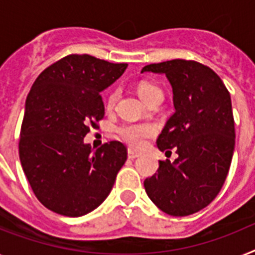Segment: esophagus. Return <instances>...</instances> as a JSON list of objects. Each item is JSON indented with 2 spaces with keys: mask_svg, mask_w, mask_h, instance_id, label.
<instances>
[{
  "mask_svg": "<svg viewBox=\"0 0 255 255\" xmlns=\"http://www.w3.org/2000/svg\"><path fill=\"white\" fill-rule=\"evenodd\" d=\"M140 155H141V154L137 153V151L132 150V149H128V158H129V159H134V158H138Z\"/></svg>",
  "mask_w": 255,
  "mask_h": 255,
  "instance_id": "esophagus-1",
  "label": "esophagus"
}]
</instances>
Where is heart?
Here are the masks:
<instances>
[{"label":"heart","instance_id":"1","mask_svg":"<svg viewBox=\"0 0 255 255\" xmlns=\"http://www.w3.org/2000/svg\"><path fill=\"white\" fill-rule=\"evenodd\" d=\"M138 96H140L145 102L149 100L150 97L155 95H159L162 93L160 89L158 87H155L151 83H147V81H142L140 83L137 87ZM118 92H111L108 97V101H106V106L109 109L113 108L117 101ZM155 133V128L151 124L147 123H141V124H123L121 127L118 128V134L121 136V138L123 141H126L128 145H131L133 147H141L145 144L146 138L151 137L153 134Z\"/></svg>","mask_w":255,"mask_h":255}]
</instances>
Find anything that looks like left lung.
<instances>
[{
    "label": "left lung",
    "mask_w": 255,
    "mask_h": 255,
    "mask_svg": "<svg viewBox=\"0 0 255 255\" xmlns=\"http://www.w3.org/2000/svg\"><path fill=\"white\" fill-rule=\"evenodd\" d=\"M141 72L164 74L174 93L175 113L157 140L158 149L179 157L159 160L158 174L144 181L154 205L172 217L202 210L218 196L235 150L230 92L210 67L185 59L153 63Z\"/></svg>",
    "instance_id": "left-lung-1"
}]
</instances>
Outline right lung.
Returning a JSON list of instances; mask_svg holds the SVG:
<instances>
[{
	"mask_svg": "<svg viewBox=\"0 0 255 255\" xmlns=\"http://www.w3.org/2000/svg\"><path fill=\"white\" fill-rule=\"evenodd\" d=\"M127 66L71 54L45 68L32 85L19 158L33 193L49 210L83 217L110 194L127 147L110 141L95 150L84 137L105 115L100 93Z\"/></svg>",
	"mask_w": 255,
	"mask_h": 255,
	"instance_id": "1",
	"label": "right lung"
}]
</instances>
